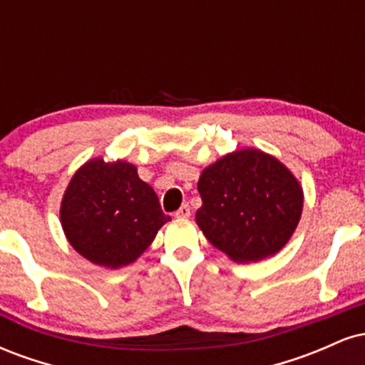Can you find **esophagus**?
Listing matches in <instances>:
<instances>
[{
  "label": "esophagus",
  "instance_id": "obj_1",
  "mask_svg": "<svg viewBox=\"0 0 365 365\" xmlns=\"http://www.w3.org/2000/svg\"><path fill=\"white\" fill-rule=\"evenodd\" d=\"M175 216L182 217V220H185V217L190 216V206H188V204H183V206L180 207L177 212H175Z\"/></svg>",
  "mask_w": 365,
  "mask_h": 365
}]
</instances>
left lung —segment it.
Here are the masks:
<instances>
[{"label":"left lung","instance_id":"left-lung-1","mask_svg":"<svg viewBox=\"0 0 365 365\" xmlns=\"http://www.w3.org/2000/svg\"><path fill=\"white\" fill-rule=\"evenodd\" d=\"M195 221L216 249L235 262H257L287 245L299 225L304 192L283 163L240 149L209 165L197 183Z\"/></svg>","mask_w":365,"mask_h":365}]
</instances>
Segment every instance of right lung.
<instances>
[{
  "mask_svg": "<svg viewBox=\"0 0 365 365\" xmlns=\"http://www.w3.org/2000/svg\"><path fill=\"white\" fill-rule=\"evenodd\" d=\"M60 217L70 245L87 261L111 269L135 261L171 220L135 166L103 158L89 159L75 171Z\"/></svg>",
  "mask_w": 365,
  "mask_h": 365,
  "instance_id": "right-lung-1",
  "label": "right lung"
}]
</instances>
